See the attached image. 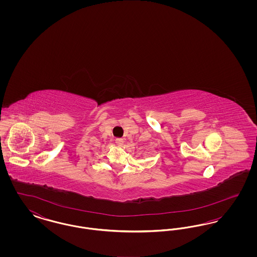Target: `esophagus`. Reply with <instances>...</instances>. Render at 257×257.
Listing matches in <instances>:
<instances>
[{"label":"esophagus","mask_w":257,"mask_h":257,"mask_svg":"<svg viewBox=\"0 0 257 257\" xmlns=\"http://www.w3.org/2000/svg\"><path fill=\"white\" fill-rule=\"evenodd\" d=\"M123 143H124V141H123V139H121V138H116V139H115V144H116L118 147H121L123 145Z\"/></svg>","instance_id":"34e87169"}]
</instances>
